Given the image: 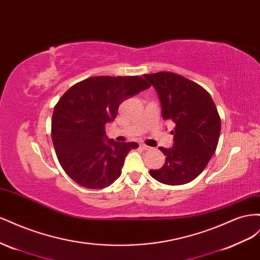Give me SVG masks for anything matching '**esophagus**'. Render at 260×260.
I'll use <instances>...</instances> for the list:
<instances>
[{
    "label": "esophagus",
    "instance_id": "esophagus-1",
    "mask_svg": "<svg viewBox=\"0 0 260 260\" xmlns=\"http://www.w3.org/2000/svg\"><path fill=\"white\" fill-rule=\"evenodd\" d=\"M140 148H142L143 150H150L151 149V147L147 146L146 144H140Z\"/></svg>",
    "mask_w": 260,
    "mask_h": 260
}]
</instances>
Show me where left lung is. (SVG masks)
<instances>
[{
	"mask_svg": "<svg viewBox=\"0 0 260 260\" xmlns=\"http://www.w3.org/2000/svg\"><path fill=\"white\" fill-rule=\"evenodd\" d=\"M155 88L162 117L175 124L171 149L159 147L166 162L150 170L154 180L167 185H183L195 180L217 149L221 118L209 92L192 80L172 72L144 76Z\"/></svg>",
	"mask_w": 260,
	"mask_h": 260,
	"instance_id": "1",
	"label": "left lung"
}]
</instances>
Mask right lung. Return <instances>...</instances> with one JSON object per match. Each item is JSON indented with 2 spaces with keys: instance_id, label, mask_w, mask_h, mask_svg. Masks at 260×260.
<instances>
[{
  "instance_id": "1",
  "label": "right lung",
  "mask_w": 260,
  "mask_h": 260,
  "mask_svg": "<svg viewBox=\"0 0 260 260\" xmlns=\"http://www.w3.org/2000/svg\"><path fill=\"white\" fill-rule=\"evenodd\" d=\"M151 85L139 76H95L73 85L58 100L51 137L61 167L86 188L110 186L122 173L124 159L137 143L107 140L106 124L121 103Z\"/></svg>"
}]
</instances>
